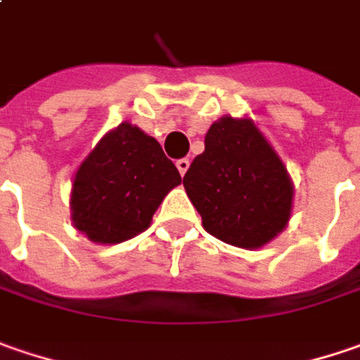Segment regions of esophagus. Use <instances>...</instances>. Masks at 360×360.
<instances>
[{
    "mask_svg": "<svg viewBox=\"0 0 360 360\" xmlns=\"http://www.w3.org/2000/svg\"><path fill=\"white\" fill-rule=\"evenodd\" d=\"M175 165H177V169H179L181 175H185V173H187V169H189V159H179Z\"/></svg>",
    "mask_w": 360,
    "mask_h": 360,
    "instance_id": "obj_1",
    "label": "esophagus"
}]
</instances>
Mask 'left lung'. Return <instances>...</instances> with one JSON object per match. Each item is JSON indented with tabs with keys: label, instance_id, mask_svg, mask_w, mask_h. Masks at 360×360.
Here are the masks:
<instances>
[{
	"label": "left lung",
	"instance_id": "left-lung-1",
	"mask_svg": "<svg viewBox=\"0 0 360 360\" xmlns=\"http://www.w3.org/2000/svg\"><path fill=\"white\" fill-rule=\"evenodd\" d=\"M183 185L203 227L221 242L262 248L288 224L294 189L286 167L248 118L211 124Z\"/></svg>",
	"mask_w": 360,
	"mask_h": 360
}]
</instances>
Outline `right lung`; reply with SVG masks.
<instances>
[{
    "mask_svg": "<svg viewBox=\"0 0 360 360\" xmlns=\"http://www.w3.org/2000/svg\"><path fill=\"white\" fill-rule=\"evenodd\" d=\"M181 175L161 145L129 122L108 133L76 171L72 221L96 243H120L147 229Z\"/></svg>",
    "mask_w": 360,
    "mask_h": 360,
    "instance_id": "add662e5",
    "label": "right lung"
}]
</instances>
